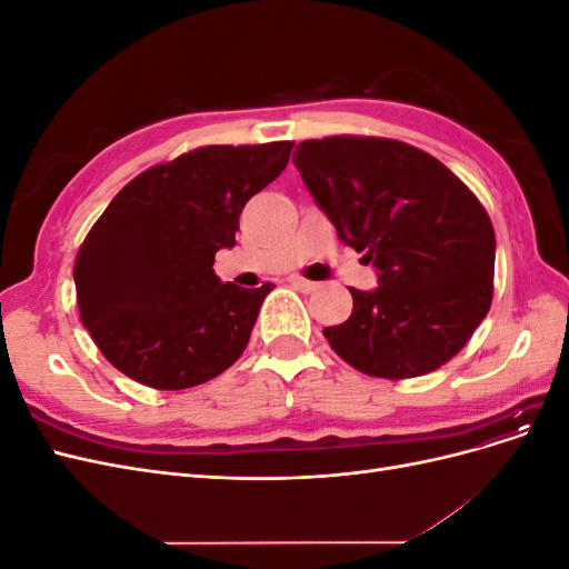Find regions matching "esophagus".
<instances>
[{
	"label": "esophagus",
	"instance_id": "esophagus-1",
	"mask_svg": "<svg viewBox=\"0 0 569 569\" xmlns=\"http://www.w3.org/2000/svg\"><path fill=\"white\" fill-rule=\"evenodd\" d=\"M289 284L303 291V295H308V291H313L318 287V282H311V280H303V278H289Z\"/></svg>",
	"mask_w": 569,
	"mask_h": 569
}]
</instances>
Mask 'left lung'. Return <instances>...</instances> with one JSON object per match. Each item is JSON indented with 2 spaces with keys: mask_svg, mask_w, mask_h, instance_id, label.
Returning <instances> with one entry per match:
<instances>
[{
  "mask_svg": "<svg viewBox=\"0 0 569 569\" xmlns=\"http://www.w3.org/2000/svg\"><path fill=\"white\" fill-rule=\"evenodd\" d=\"M295 166L380 287L322 335L356 370L406 380L441 368L487 318L496 237L485 206L427 151L387 137L306 140Z\"/></svg>",
  "mask_w": 569,
  "mask_h": 569,
  "instance_id": "1",
  "label": "left lung"
}]
</instances>
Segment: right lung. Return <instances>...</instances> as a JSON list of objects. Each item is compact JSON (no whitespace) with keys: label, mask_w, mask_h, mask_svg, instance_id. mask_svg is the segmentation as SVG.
I'll return each instance as SVG.
<instances>
[{"label":"right lung","mask_w":569,"mask_h":569,"mask_svg":"<svg viewBox=\"0 0 569 569\" xmlns=\"http://www.w3.org/2000/svg\"><path fill=\"white\" fill-rule=\"evenodd\" d=\"M291 147H199L113 197L73 268L80 320L113 368L178 391L242 356L272 284H222L216 251L234 247L244 203L282 173Z\"/></svg>","instance_id":"1"}]
</instances>
